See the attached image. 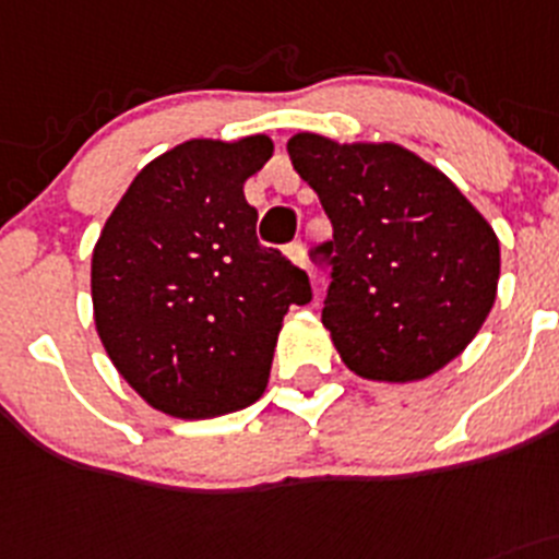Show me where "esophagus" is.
<instances>
[{
  "label": "esophagus",
  "mask_w": 559,
  "mask_h": 559,
  "mask_svg": "<svg viewBox=\"0 0 559 559\" xmlns=\"http://www.w3.org/2000/svg\"><path fill=\"white\" fill-rule=\"evenodd\" d=\"M289 255H292V262L300 264V267H306V264H309V255H306V245L300 242V239L289 245Z\"/></svg>",
  "instance_id": "obj_1"
}]
</instances>
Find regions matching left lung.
<instances>
[{"label": "left lung", "instance_id": "8db88e82", "mask_svg": "<svg viewBox=\"0 0 559 559\" xmlns=\"http://www.w3.org/2000/svg\"><path fill=\"white\" fill-rule=\"evenodd\" d=\"M300 179L333 226L322 325L356 374L408 383L477 336L497 300L499 239L444 174L394 143L289 140Z\"/></svg>", "mask_w": 559, "mask_h": 559}]
</instances>
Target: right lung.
<instances>
[{
    "label": "right lung",
    "instance_id": "obj_1",
    "mask_svg": "<svg viewBox=\"0 0 559 559\" xmlns=\"http://www.w3.org/2000/svg\"><path fill=\"white\" fill-rule=\"evenodd\" d=\"M270 156L264 134L176 145L134 176L93 248L104 350L162 414L212 419L255 403L284 314L311 300L306 270L259 242L245 201Z\"/></svg>",
    "mask_w": 559,
    "mask_h": 559
}]
</instances>
